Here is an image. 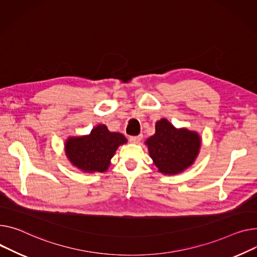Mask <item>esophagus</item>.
Returning a JSON list of instances; mask_svg holds the SVG:
<instances>
[{
    "mask_svg": "<svg viewBox=\"0 0 257 257\" xmlns=\"http://www.w3.org/2000/svg\"><path fill=\"white\" fill-rule=\"evenodd\" d=\"M142 139H143V135L140 134V135H138V136H130L129 141H130L131 143H133V144H138V143H140V142L142 141Z\"/></svg>",
    "mask_w": 257,
    "mask_h": 257,
    "instance_id": "obj_1",
    "label": "esophagus"
}]
</instances>
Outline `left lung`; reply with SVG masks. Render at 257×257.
I'll use <instances>...</instances> for the list:
<instances>
[{
    "label": "left lung",
    "mask_w": 257,
    "mask_h": 257,
    "mask_svg": "<svg viewBox=\"0 0 257 257\" xmlns=\"http://www.w3.org/2000/svg\"><path fill=\"white\" fill-rule=\"evenodd\" d=\"M156 132L146 141L154 164L163 175H177L193 164L200 149V136L186 128L177 129L166 118L155 125Z\"/></svg>",
    "instance_id": "obj_1"
}]
</instances>
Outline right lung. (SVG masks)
Here are the masks:
<instances>
[{
  "mask_svg": "<svg viewBox=\"0 0 257 257\" xmlns=\"http://www.w3.org/2000/svg\"><path fill=\"white\" fill-rule=\"evenodd\" d=\"M127 143L125 136L98 125L89 135L69 138L65 153L71 164L84 173H104L110 165L116 149Z\"/></svg>",
  "mask_w": 257,
  "mask_h": 257,
  "instance_id": "1",
  "label": "right lung"
}]
</instances>
